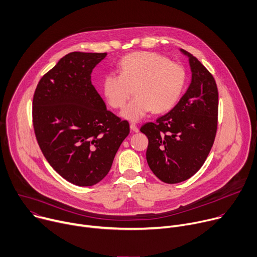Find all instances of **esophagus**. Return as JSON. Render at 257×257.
<instances>
[{
    "label": "esophagus",
    "mask_w": 257,
    "mask_h": 257,
    "mask_svg": "<svg viewBox=\"0 0 257 257\" xmlns=\"http://www.w3.org/2000/svg\"><path fill=\"white\" fill-rule=\"evenodd\" d=\"M130 129H131L133 132H138V127H137L134 123H131V124H130Z\"/></svg>",
    "instance_id": "obj_1"
}]
</instances>
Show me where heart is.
<instances>
[{
	"label": "heart",
	"instance_id": "obj_1",
	"mask_svg": "<svg viewBox=\"0 0 257 257\" xmlns=\"http://www.w3.org/2000/svg\"><path fill=\"white\" fill-rule=\"evenodd\" d=\"M120 75L107 74L101 84L110 106H124L134 87L135 96L122 109L124 119L137 122L150 111L163 112L178 101L185 84L182 66L154 52H134L119 62Z\"/></svg>",
	"mask_w": 257,
	"mask_h": 257
}]
</instances>
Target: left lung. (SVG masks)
Instances as JSON below:
<instances>
[{
    "instance_id": "obj_1",
    "label": "left lung",
    "mask_w": 257,
    "mask_h": 257,
    "mask_svg": "<svg viewBox=\"0 0 257 257\" xmlns=\"http://www.w3.org/2000/svg\"><path fill=\"white\" fill-rule=\"evenodd\" d=\"M191 84L178 103L141 131L147 135V161L154 174L166 183L192 177L204 164L217 129L218 91L214 78L191 53Z\"/></svg>"
}]
</instances>
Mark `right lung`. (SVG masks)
Segmentation results:
<instances>
[{"label":"right lung","instance_id":"right-lung-1","mask_svg":"<svg viewBox=\"0 0 257 257\" xmlns=\"http://www.w3.org/2000/svg\"><path fill=\"white\" fill-rule=\"evenodd\" d=\"M106 53L72 52L39 82L33 122L40 149L52 168L79 186H91L110 170L130 132L129 123L107 110L91 83Z\"/></svg>","mask_w":257,"mask_h":257}]
</instances>
